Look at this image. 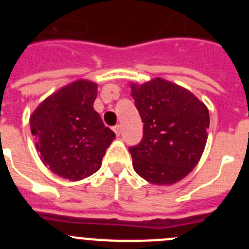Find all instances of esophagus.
Wrapping results in <instances>:
<instances>
[{"instance_id": "obj_1", "label": "esophagus", "mask_w": 249, "mask_h": 249, "mask_svg": "<svg viewBox=\"0 0 249 249\" xmlns=\"http://www.w3.org/2000/svg\"><path fill=\"white\" fill-rule=\"evenodd\" d=\"M113 131H114V133H116V135L120 136L121 135V126H120V124H118V126H114Z\"/></svg>"}]
</instances>
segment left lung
Instances as JSON below:
<instances>
[{"mask_svg": "<svg viewBox=\"0 0 249 249\" xmlns=\"http://www.w3.org/2000/svg\"><path fill=\"white\" fill-rule=\"evenodd\" d=\"M131 94L143 122V138L129 148L136 173L158 186L181 181L206 147L207 106L184 87L160 77L131 83Z\"/></svg>", "mask_w": 249, "mask_h": 249, "instance_id": "left-lung-1", "label": "left lung"}]
</instances>
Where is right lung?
Returning a JSON list of instances; mask_svg holds the SVG:
<instances>
[{"label":"right lung","mask_w":249,"mask_h":249,"mask_svg":"<svg viewBox=\"0 0 249 249\" xmlns=\"http://www.w3.org/2000/svg\"><path fill=\"white\" fill-rule=\"evenodd\" d=\"M97 83L77 80L48 96L31 114L30 126L45 166L68 181H81L100 169L116 138L94 111Z\"/></svg>","instance_id":"obj_1"}]
</instances>
